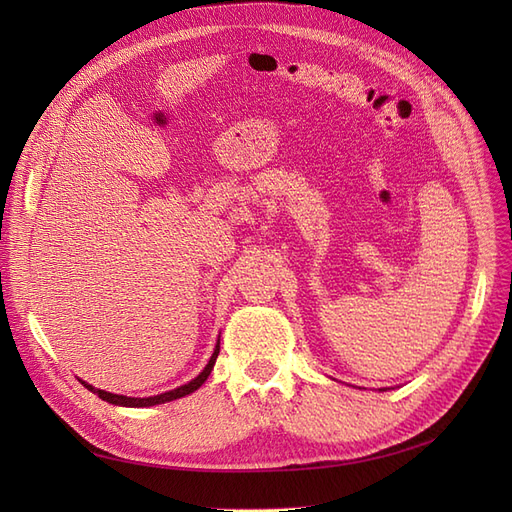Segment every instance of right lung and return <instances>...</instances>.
Masks as SVG:
<instances>
[{"instance_id":"obj_1","label":"right lung","mask_w":512,"mask_h":512,"mask_svg":"<svg viewBox=\"0 0 512 512\" xmlns=\"http://www.w3.org/2000/svg\"><path fill=\"white\" fill-rule=\"evenodd\" d=\"M218 354H220V339H218V344H215V350H213V354H211V359H209L207 367H205L203 371H200V374H198L192 382L179 386V389L166 391V393L153 395V397H126V395H115V393H108V391L94 389V386L87 384V382H83V380H81V384L85 386V389H89L91 393H96L100 399L108 401V404H113V406H126V408H149V406H158V404H166V401H173V399L185 397V395L194 393L196 389H200V386H203V384H205V380L209 378L211 369H213V365H215V359H218Z\"/></svg>"}]
</instances>
